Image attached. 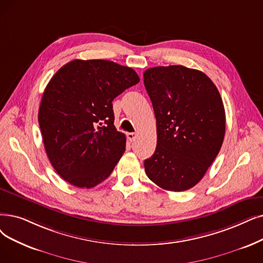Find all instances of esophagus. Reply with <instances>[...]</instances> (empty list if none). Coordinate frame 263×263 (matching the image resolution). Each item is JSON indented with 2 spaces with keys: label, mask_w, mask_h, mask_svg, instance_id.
<instances>
[{
  "label": "esophagus",
  "mask_w": 263,
  "mask_h": 263,
  "mask_svg": "<svg viewBox=\"0 0 263 263\" xmlns=\"http://www.w3.org/2000/svg\"><path fill=\"white\" fill-rule=\"evenodd\" d=\"M127 136H128L129 141L133 142V141L136 139V136H138V133H134V132H132V133H128V134H127Z\"/></svg>",
  "instance_id": "obj_1"
}]
</instances>
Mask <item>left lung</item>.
I'll list each match as a JSON object with an SVG mask.
<instances>
[{"mask_svg":"<svg viewBox=\"0 0 263 263\" xmlns=\"http://www.w3.org/2000/svg\"><path fill=\"white\" fill-rule=\"evenodd\" d=\"M144 85L157 121V147L144 161L145 172L162 189L188 190L206 173L223 142L219 91L203 72L182 65L148 68Z\"/></svg>","mask_w":263,"mask_h":263,"instance_id":"left-lung-1","label":"left lung"}]
</instances>
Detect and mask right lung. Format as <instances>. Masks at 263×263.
Masks as SVG:
<instances>
[{
  "label": "right lung",
  "instance_id": "obj_1",
  "mask_svg": "<svg viewBox=\"0 0 263 263\" xmlns=\"http://www.w3.org/2000/svg\"><path fill=\"white\" fill-rule=\"evenodd\" d=\"M139 82L133 68L108 60H73L52 76L39 123L49 161L64 180L88 189L110 175L125 151L111 102Z\"/></svg>",
  "mask_w": 263,
  "mask_h": 263
}]
</instances>
